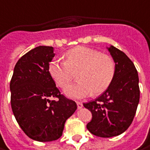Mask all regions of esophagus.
Wrapping results in <instances>:
<instances>
[{
	"instance_id": "34e87169",
	"label": "esophagus",
	"mask_w": 150,
	"mask_h": 150,
	"mask_svg": "<svg viewBox=\"0 0 150 150\" xmlns=\"http://www.w3.org/2000/svg\"><path fill=\"white\" fill-rule=\"evenodd\" d=\"M77 106H78V109H81L83 107V103L81 102H77Z\"/></svg>"
}]
</instances>
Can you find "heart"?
Instances as JSON below:
<instances>
[{
  "label": "heart",
  "instance_id": "obj_1",
  "mask_svg": "<svg viewBox=\"0 0 150 150\" xmlns=\"http://www.w3.org/2000/svg\"><path fill=\"white\" fill-rule=\"evenodd\" d=\"M66 61L52 59L48 71L58 86L65 88L78 71L79 81L68 86L66 96L71 98H83L92 92L103 93L110 85L116 72V64L111 56L87 47H76L65 54Z\"/></svg>",
  "mask_w": 150,
  "mask_h": 150
}]
</instances>
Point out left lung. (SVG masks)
Returning a JSON list of instances; mask_svg holds the SVG:
<instances>
[{
  "mask_svg": "<svg viewBox=\"0 0 150 150\" xmlns=\"http://www.w3.org/2000/svg\"><path fill=\"white\" fill-rule=\"evenodd\" d=\"M108 50L116 64L114 79L100 97L84 103L92 114L86 128L99 137H112L123 133L132 123L140 98L139 78L133 62L113 46Z\"/></svg>",
  "mask_w": 150,
  "mask_h": 150,
  "instance_id": "obj_1",
  "label": "left lung"
}]
</instances>
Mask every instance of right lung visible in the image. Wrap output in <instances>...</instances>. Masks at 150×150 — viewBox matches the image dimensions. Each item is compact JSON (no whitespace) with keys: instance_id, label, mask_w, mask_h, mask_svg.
Masks as SVG:
<instances>
[{"instance_id":"1","label":"right lung","mask_w":150,"mask_h":150,"mask_svg":"<svg viewBox=\"0 0 150 150\" xmlns=\"http://www.w3.org/2000/svg\"><path fill=\"white\" fill-rule=\"evenodd\" d=\"M53 47L40 46L16 63L10 81L11 107L24 133L38 142L59 139L77 104L64 95L48 71ZM52 98H57L53 100Z\"/></svg>"}]
</instances>
